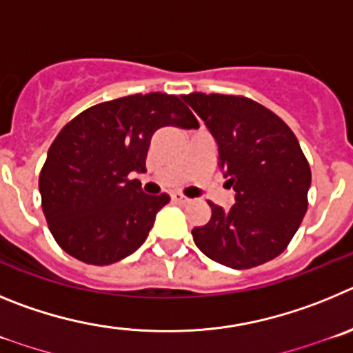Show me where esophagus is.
Here are the masks:
<instances>
[{"instance_id": "34e87169", "label": "esophagus", "mask_w": 353, "mask_h": 353, "mask_svg": "<svg viewBox=\"0 0 353 353\" xmlns=\"http://www.w3.org/2000/svg\"><path fill=\"white\" fill-rule=\"evenodd\" d=\"M170 199H172V202H176V204H188L190 202L188 196H184L183 193H172Z\"/></svg>"}]
</instances>
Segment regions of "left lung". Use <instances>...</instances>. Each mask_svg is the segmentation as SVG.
I'll use <instances>...</instances> for the list:
<instances>
[{
  "instance_id": "8db88e82",
  "label": "left lung",
  "mask_w": 353,
  "mask_h": 353,
  "mask_svg": "<svg viewBox=\"0 0 353 353\" xmlns=\"http://www.w3.org/2000/svg\"><path fill=\"white\" fill-rule=\"evenodd\" d=\"M183 98L218 144V167L236 192L230 209L208 202L211 220L192 230L200 252L232 269L276 259L307 209L311 170L287 123L255 100L190 93Z\"/></svg>"
}]
</instances>
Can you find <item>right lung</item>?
Wrapping results in <instances>:
<instances>
[{"label":"right lung","instance_id":"add662e5","mask_svg":"<svg viewBox=\"0 0 353 353\" xmlns=\"http://www.w3.org/2000/svg\"><path fill=\"white\" fill-rule=\"evenodd\" d=\"M199 128L179 97L130 94L85 109L50 144L38 188L49 230L68 255L109 265L137 252L167 193L148 195L130 174L144 172L154 132Z\"/></svg>","mask_w":353,"mask_h":353}]
</instances>
